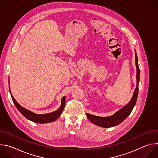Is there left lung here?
<instances>
[{
	"label": "left lung",
	"mask_w": 158,
	"mask_h": 158,
	"mask_svg": "<svg viewBox=\"0 0 158 158\" xmlns=\"http://www.w3.org/2000/svg\"><path fill=\"white\" fill-rule=\"evenodd\" d=\"M136 52V50H135ZM135 60H136V79H137V85L136 87L134 90V92L132 96V98L131 101L124 107L121 109L118 110L117 112L110 116L109 117H99L96 116L92 114H90L89 113L87 114V118L93 122L95 125L102 127H111L117 126L121 123L125 119L127 118V116L130 114L132 110L133 109L135 104H136L138 91H139V74H140V70L138 65V56L136 52L135 54Z\"/></svg>",
	"instance_id": "8db88e82"
}]
</instances>
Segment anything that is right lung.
<instances>
[{"label": "right lung", "instance_id": "1", "mask_svg": "<svg viewBox=\"0 0 158 158\" xmlns=\"http://www.w3.org/2000/svg\"><path fill=\"white\" fill-rule=\"evenodd\" d=\"M9 89H10V87H9ZM9 91H10V93L11 94L12 101H13L14 104L15 105V107L19 110L20 113L27 119H29L32 122L36 123L44 124V123H49L54 121L60 116V115L61 114L64 108V106H65V96H64L61 99L60 107L59 108V109H57L55 112H51V113H49V114H34L32 112H31L30 110L20 106L18 104V102L15 101V99L14 98V97L12 96L11 92H10V90H9Z\"/></svg>", "mask_w": 158, "mask_h": 158}]
</instances>
